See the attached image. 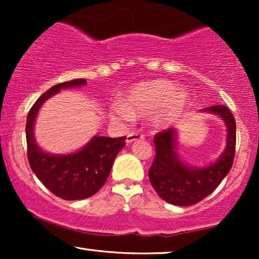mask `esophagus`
<instances>
[{
  "label": "esophagus",
  "mask_w": 259,
  "mask_h": 259,
  "mask_svg": "<svg viewBox=\"0 0 259 259\" xmlns=\"http://www.w3.org/2000/svg\"><path fill=\"white\" fill-rule=\"evenodd\" d=\"M140 139H144L143 134H140V133H138V132L130 133L128 136H127V138H126V143L127 144H131V143H133V141L140 140Z\"/></svg>",
  "instance_id": "1"
}]
</instances>
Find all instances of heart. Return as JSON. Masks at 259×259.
I'll return each instance as SVG.
<instances>
[{
	"mask_svg": "<svg viewBox=\"0 0 259 259\" xmlns=\"http://www.w3.org/2000/svg\"><path fill=\"white\" fill-rule=\"evenodd\" d=\"M189 104L185 91L171 81L152 80L138 83L127 92L123 102H116L112 114L122 121H132L134 114L151 116L155 126L166 127L184 114Z\"/></svg>",
	"mask_w": 259,
	"mask_h": 259,
	"instance_id": "obj_1",
	"label": "heart"
}]
</instances>
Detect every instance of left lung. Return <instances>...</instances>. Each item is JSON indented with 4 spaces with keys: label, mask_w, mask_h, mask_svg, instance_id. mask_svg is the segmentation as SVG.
<instances>
[{
    "label": "left lung",
    "mask_w": 259,
    "mask_h": 259,
    "mask_svg": "<svg viewBox=\"0 0 259 259\" xmlns=\"http://www.w3.org/2000/svg\"><path fill=\"white\" fill-rule=\"evenodd\" d=\"M201 112L219 115L228 128L226 147L217 161L193 167L182 161L176 152L177 131L168 128L154 137L155 155L148 169L150 182L159 197L169 204L190 206L217 189L232 167L236 150V120L226 106L217 105Z\"/></svg>",
    "instance_id": "8db88e82"
}]
</instances>
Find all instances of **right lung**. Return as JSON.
Segmentation results:
<instances>
[{
    "label": "right lung",
    "instance_id": "1",
    "mask_svg": "<svg viewBox=\"0 0 259 259\" xmlns=\"http://www.w3.org/2000/svg\"><path fill=\"white\" fill-rule=\"evenodd\" d=\"M86 83L84 79H75L55 84L37 99L27 116V155L30 167L52 193L66 200L86 199L97 193L107 180L116 154L126 145V137L95 136L80 151L69 154H51L38 147L34 138V123L41 106L63 88Z\"/></svg>",
    "mask_w": 259,
    "mask_h": 259
}]
</instances>
